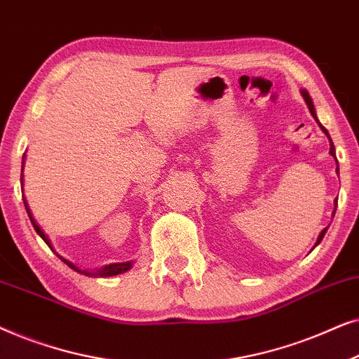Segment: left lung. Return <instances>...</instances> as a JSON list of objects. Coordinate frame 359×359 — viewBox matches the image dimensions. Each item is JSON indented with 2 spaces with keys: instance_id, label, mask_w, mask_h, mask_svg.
Instances as JSON below:
<instances>
[{
  "instance_id": "8db88e82",
  "label": "left lung",
  "mask_w": 359,
  "mask_h": 359,
  "mask_svg": "<svg viewBox=\"0 0 359 359\" xmlns=\"http://www.w3.org/2000/svg\"><path fill=\"white\" fill-rule=\"evenodd\" d=\"M302 96H304V100H306V102H307V106H309V111H311V114L313 116V119L317 121V116H316V109H313V104H312V100H311V96H309V93L307 91H302ZM318 122V121H317ZM318 126H320V129L325 132V135L328 137V140H330V154H332V156L333 158L337 160V156H335V147H333V142H332V139H330V135H328V132H327V129L325 127H323L320 122H318ZM338 165V163H337ZM337 173H338V168H337ZM335 204H337V201H335ZM328 229V227H327ZM327 229H323L322 232H320V235H318V238H317V243L316 245H318L322 242V238H323V235H325V232H327Z\"/></svg>"
}]
</instances>
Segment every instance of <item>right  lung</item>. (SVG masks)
Here are the masks:
<instances>
[{"label": "right lung", "instance_id": "add662e5", "mask_svg": "<svg viewBox=\"0 0 359 359\" xmlns=\"http://www.w3.org/2000/svg\"><path fill=\"white\" fill-rule=\"evenodd\" d=\"M24 205H26L27 215H29V219H31V222H32V225H34V229H36V232H37L39 235H41L43 242H46V243L48 245V247L52 248V245H50V240H48L47 235L42 232V229L39 227L36 220H34L32 214H31V210H29V205H27V203H26V198H24ZM60 259H62V262L65 263V264H68V266H70L72 269H75V271H80V273H85V274H95V276H114V274H121V273L127 271V269H129V268L132 266V263H130V262H129V263H114V264H107V266L101 268V269H97L96 273H88V271H81V269H78V268L75 266V264L70 263V262H68V259H65V258H62V257H60Z\"/></svg>", "mask_w": 359, "mask_h": 359}]
</instances>
